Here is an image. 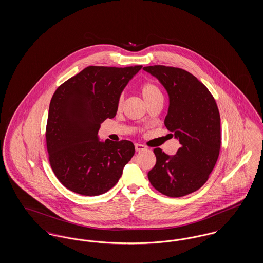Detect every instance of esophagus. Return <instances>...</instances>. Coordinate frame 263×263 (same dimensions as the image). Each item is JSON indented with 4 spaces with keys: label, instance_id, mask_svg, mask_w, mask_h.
Here are the masks:
<instances>
[{
    "label": "esophagus",
    "instance_id": "1",
    "mask_svg": "<svg viewBox=\"0 0 263 263\" xmlns=\"http://www.w3.org/2000/svg\"><path fill=\"white\" fill-rule=\"evenodd\" d=\"M135 149L136 151H143L146 150L147 148H146V146H144L142 144H135Z\"/></svg>",
    "mask_w": 263,
    "mask_h": 263
}]
</instances>
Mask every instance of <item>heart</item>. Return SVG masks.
<instances>
[{
	"label": "heart",
	"instance_id": "obj_1",
	"mask_svg": "<svg viewBox=\"0 0 263 263\" xmlns=\"http://www.w3.org/2000/svg\"><path fill=\"white\" fill-rule=\"evenodd\" d=\"M141 93H142V97L143 99L145 100V101L148 103L150 102L151 100H155L157 98H162L163 95H162V91L161 89L159 88V87L154 84V83H151V82H147V83H144L141 88ZM123 100H124V95L121 93L118 98V102H117V105L118 107H121L122 106V103H123Z\"/></svg>",
	"mask_w": 263,
	"mask_h": 263
}]
</instances>
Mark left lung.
<instances>
[{
	"label": "left lung",
	"mask_w": 263,
	"mask_h": 263,
	"mask_svg": "<svg viewBox=\"0 0 263 263\" xmlns=\"http://www.w3.org/2000/svg\"><path fill=\"white\" fill-rule=\"evenodd\" d=\"M143 70L156 77L170 98L164 125L175 133L180 148L168 156L154 149L155 166L148 173L151 184L168 197L190 194L209 178L221 149V122L211 92L187 71L154 65Z\"/></svg>",
	"instance_id": "1"
}]
</instances>
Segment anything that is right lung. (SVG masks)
<instances>
[{"label":"right lung","mask_w":263,"mask_h":263,"mask_svg":"<svg viewBox=\"0 0 263 263\" xmlns=\"http://www.w3.org/2000/svg\"><path fill=\"white\" fill-rule=\"evenodd\" d=\"M142 66H88L56 89L46 146L53 173L69 190L97 196L112 188L135 153L131 141L99 140L100 124L116 114L118 98Z\"/></svg>","instance_id":"obj_1"}]
</instances>
